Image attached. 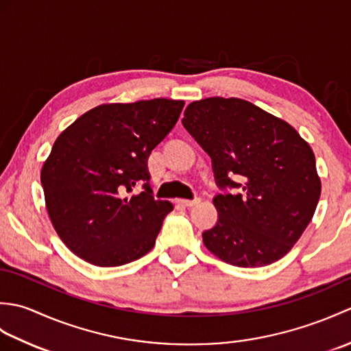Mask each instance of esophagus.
I'll use <instances>...</instances> for the list:
<instances>
[{
  "instance_id": "34e87169",
  "label": "esophagus",
  "mask_w": 351,
  "mask_h": 351,
  "mask_svg": "<svg viewBox=\"0 0 351 351\" xmlns=\"http://www.w3.org/2000/svg\"><path fill=\"white\" fill-rule=\"evenodd\" d=\"M178 202V205H182V206H196V205H199L200 204V197H196V199H193V200H189V199H178L176 200Z\"/></svg>"
}]
</instances>
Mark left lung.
<instances>
[{
  "label": "left lung",
  "mask_w": 351,
  "mask_h": 351,
  "mask_svg": "<svg viewBox=\"0 0 351 351\" xmlns=\"http://www.w3.org/2000/svg\"><path fill=\"white\" fill-rule=\"evenodd\" d=\"M182 125L211 156L219 187L241 189L214 197L219 220L202 234L206 249L244 268L285 256L322 195L311 146L285 121L238 98L191 102Z\"/></svg>",
  "instance_id": "1"
}]
</instances>
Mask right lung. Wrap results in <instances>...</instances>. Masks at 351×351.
<instances>
[{"label": "right lung", "mask_w": 351, "mask_h": 351, "mask_svg": "<svg viewBox=\"0 0 351 351\" xmlns=\"http://www.w3.org/2000/svg\"><path fill=\"white\" fill-rule=\"evenodd\" d=\"M182 108L166 98L102 104L54 141L40 171L45 204L58 237L86 263L117 267L152 250L173 205L154 199L147 158ZM138 183L144 191L134 195Z\"/></svg>", "instance_id": "1"}]
</instances>
